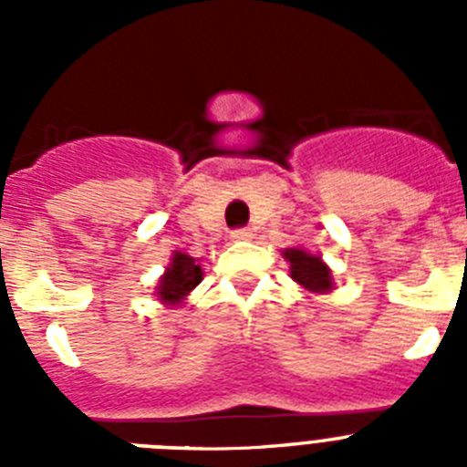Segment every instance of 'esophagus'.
<instances>
[{
    "mask_svg": "<svg viewBox=\"0 0 467 467\" xmlns=\"http://www.w3.org/2000/svg\"><path fill=\"white\" fill-rule=\"evenodd\" d=\"M231 238H234V241H250V238H253V231L250 229L231 231Z\"/></svg>",
    "mask_w": 467,
    "mask_h": 467,
    "instance_id": "esophagus-1",
    "label": "esophagus"
}]
</instances>
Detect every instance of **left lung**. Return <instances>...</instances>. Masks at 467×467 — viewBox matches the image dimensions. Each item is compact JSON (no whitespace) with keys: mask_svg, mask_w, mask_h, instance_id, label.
I'll return each instance as SVG.
<instances>
[{"mask_svg":"<svg viewBox=\"0 0 467 467\" xmlns=\"http://www.w3.org/2000/svg\"><path fill=\"white\" fill-rule=\"evenodd\" d=\"M283 257L290 262L292 280L299 283L304 290L313 292V295L332 292V271H329V266L323 259L306 253V250H299V247H287V250H283Z\"/></svg>","mask_w":467,"mask_h":467,"instance_id":"left-lung-1","label":"left lung"}]
</instances>
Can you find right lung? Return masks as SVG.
Wrapping results in <instances>:
<instances>
[{"label":"right lung","mask_w":467,"mask_h":467,"mask_svg":"<svg viewBox=\"0 0 467 467\" xmlns=\"http://www.w3.org/2000/svg\"><path fill=\"white\" fill-rule=\"evenodd\" d=\"M201 278H203V271H201L196 259L177 250V253H172L166 274L161 275L159 285H156V296L168 306H177L201 283Z\"/></svg>","instance_id":"right-lung-1"}]
</instances>
